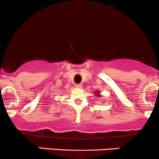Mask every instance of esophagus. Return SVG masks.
Segmentation results:
<instances>
[{
  "mask_svg": "<svg viewBox=\"0 0 159 159\" xmlns=\"http://www.w3.org/2000/svg\"><path fill=\"white\" fill-rule=\"evenodd\" d=\"M75 87H77V88H81V87H82V84H77L75 85Z\"/></svg>",
  "mask_w": 159,
  "mask_h": 159,
  "instance_id": "esophagus-1",
  "label": "esophagus"
}]
</instances>
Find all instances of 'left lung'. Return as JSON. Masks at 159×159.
Returning <instances> with one entry per match:
<instances>
[{"mask_svg": "<svg viewBox=\"0 0 159 159\" xmlns=\"http://www.w3.org/2000/svg\"><path fill=\"white\" fill-rule=\"evenodd\" d=\"M98 93H100L98 92V91H96V96H98V97H99V96H100V95L98 94Z\"/></svg>", "mask_w": 159, "mask_h": 159, "instance_id": "1", "label": "left lung"}]
</instances>
